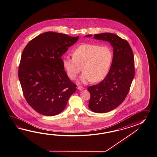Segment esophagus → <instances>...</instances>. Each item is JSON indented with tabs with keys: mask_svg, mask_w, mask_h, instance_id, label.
<instances>
[{
	"mask_svg": "<svg viewBox=\"0 0 157 157\" xmlns=\"http://www.w3.org/2000/svg\"><path fill=\"white\" fill-rule=\"evenodd\" d=\"M77 89L79 90H83L84 89V88L83 87H81V86H78Z\"/></svg>",
	"mask_w": 157,
	"mask_h": 157,
	"instance_id": "esophagus-1",
	"label": "esophagus"
}]
</instances>
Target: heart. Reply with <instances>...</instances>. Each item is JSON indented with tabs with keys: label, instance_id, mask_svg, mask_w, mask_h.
<instances>
[{
	"label": "heart",
	"instance_id": "1",
	"mask_svg": "<svg viewBox=\"0 0 157 157\" xmlns=\"http://www.w3.org/2000/svg\"><path fill=\"white\" fill-rule=\"evenodd\" d=\"M73 58L66 57L63 65L70 78L74 80L82 70L81 76L82 82L102 80L109 71L113 54L108 46H101L97 44H81L72 52Z\"/></svg>",
	"mask_w": 157,
	"mask_h": 157
}]
</instances>
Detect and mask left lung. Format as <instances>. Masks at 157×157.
<instances>
[{
  "mask_svg": "<svg viewBox=\"0 0 157 157\" xmlns=\"http://www.w3.org/2000/svg\"><path fill=\"white\" fill-rule=\"evenodd\" d=\"M94 38L108 41L113 48L112 64L106 77L99 84L88 88L90 109L105 113L117 108L126 98L135 76V60L129 43L116 34L101 33L94 34Z\"/></svg>",
  "mask_w": 157,
  "mask_h": 157,
  "instance_id": "obj_1",
  "label": "left lung"
}]
</instances>
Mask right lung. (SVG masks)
Returning a JSON list of instances; mask_svg holds the SVG:
<instances>
[{"label": "right lung", "mask_w": 157, "mask_h": 157, "mask_svg": "<svg viewBox=\"0 0 157 157\" xmlns=\"http://www.w3.org/2000/svg\"><path fill=\"white\" fill-rule=\"evenodd\" d=\"M78 38L48 32L30 40L22 51L18 78L26 102L38 113L51 117L62 113L76 91L61 56Z\"/></svg>", "instance_id": "add662e5"}]
</instances>
